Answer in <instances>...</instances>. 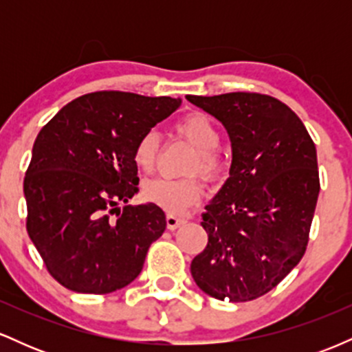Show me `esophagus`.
<instances>
[{
  "label": "esophagus",
  "instance_id": "esophagus-1",
  "mask_svg": "<svg viewBox=\"0 0 352 352\" xmlns=\"http://www.w3.org/2000/svg\"><path fill=\"white\" fill-rule=\"evenodd\" d=\"M184 223H185L184 218H179V217H175V215H167V228L168 230L179 228L180 225H184Z\"/></svg>",
  "mask_w": 352,
  "mask_h": 352
}]
</instances>
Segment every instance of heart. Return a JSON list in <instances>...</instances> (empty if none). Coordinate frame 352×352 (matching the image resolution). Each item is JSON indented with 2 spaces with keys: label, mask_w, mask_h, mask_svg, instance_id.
I'll list each match as a JSON object with an SVG mask.
<instances>
[{
  "label": "heart",
  "mask_w": 352,
  "mask_h": 352,
  "mask_svg": "<svg viewBox=\"0 0 352 352\" xmlns=\"http://www.w3.org/2000/svg\"><path fill=\"white\" fill-rule=\"evenodd\" d=\"M177 131L199 151L190 172H201L208 179H215L223 162L217 152L220 145V132L213 120L208 116L195 112L179 120ZM159 134L155 131H147L135 142L134 162L140 170L148 172L153 167L157 152H159ZM142 195L145 200L165 210L170 215H182L201 199L204 185L195 177H190V179L159 177V179L145 182Z\"/></svg>",
  "instance_id": "obj_1"
}]
</instances>
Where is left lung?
I'll list each match as a JSON object with an SVG mask.
<instances>
[{
	"label": "left lung",
	"mask_w": 352,
	"mask_h": 352,
	"mask_svg": "<svg viewBox=\"0 0 352 352\" xmlns=\"http://www.w3.org/2000/svg\"><path fill=\"white\" fill-rule=\"evenodd\" d=\"M232 142L230 177L201 213L208 243L190 265L208 296L252 301L300 263L319 195L316 147L281 100L256 92L187 96Z\"/></svg>",
	"instance_id": "1"
}]
</instances>
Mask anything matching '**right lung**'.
Masks as SVG:
<instances>
[{
  "label": "right lung",
  "instance_id": "right-lung-1",
  "mask_svg": "<svg viewBox=\"0 0 352 352\" xmlns=\"http://www.w3.org/2000/svg\"><path fill=\"white\" fill-rule=\"evenodd\" d=\"M180 102L91 92L66 104L36 137L24 177L26 228L64 288L107 294L142 272L148 246L167 225L165 213L153 204L117 205L139 192L135 142Z\"/></svg>",
  "mask_w": 352,
  "mask_h": 352
}]
</instances>
